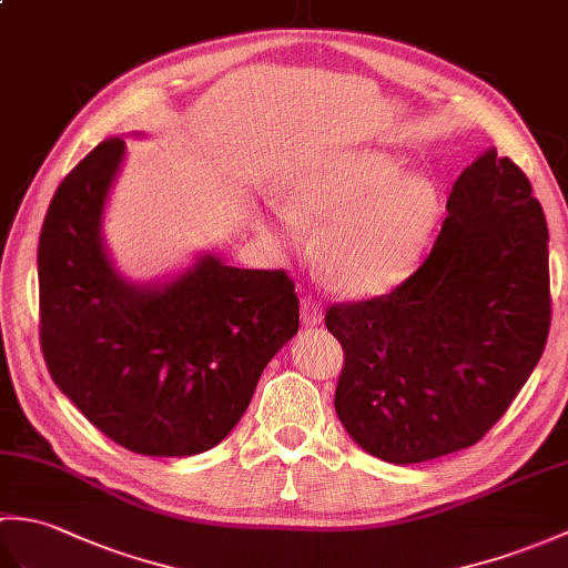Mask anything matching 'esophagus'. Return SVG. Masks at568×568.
Masks as SVG:
<instances>
[{"label": "esophagus", "mask_w": 568, "mask_h": 568, "mask_svg": "<svg viewBox=\"0 0 568 568\" xmlns=\"http://www.w3.org/2000/svg\"><path fill=\"white\" fill-rule=\"evenodd\" d=\"M300 320H303L305 327H315L322 322V307L315 297H303L300 303Z\"/></svg>", "instance_id": "obj_1"}]
</instances>
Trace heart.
<instances>
[{"mask_svg":"<svg viewBox=\"0 0 568 568\" xmlns=\"http://www.w3.org/2000/svg\"><path fill=\"white\" fill-rule=\"evenodd\" d=\"M273 204L271 234L293 236L300 220H322L312 251L327 283L371 297L415 271L442 216L439 187L385 151H354L297 171Z\"/></svg>","mask_w":568,"mask_h":568,"instance_id":"obj_1","label":"heart"}]
</instances>
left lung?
I'll use <instances>...</instances> for the list:
<instances>
[{
    "mask_svg": "<svg viewBox=\"0 0 568 568\" xmlns=\"http://www.w3.org/2000/svg\"><path fill=\"white\" fill-rule=\"evenodd\" d=\"M549 234L527 175L488 149L458 175L432 253L393 293L327 310L334 407L366 454L419 464L474 446L545 352Z\"/></svg>",
    "mask_w": 568,
    "mask_h": 568,
    "instance_id": "1",
    "label": "left lung"
}]
</instances>
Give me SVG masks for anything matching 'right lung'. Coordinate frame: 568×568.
Here are the masks:
<instances>
[{
  "instance_id": "right-lung-1",
  "label": "right lung",
  "mask_w": 568,
  "mask_h": 568,
  "mask_svg": "<svg viewBox=\"0 0 568 568\" xmlns=\"http://www.w3.org/2000/svg\"><path fill=\"white\" fill-rule=\"evenodd\" d=\"M124 139L90 151L58 185L39 239L48 373L94 427L143 456H195L236 427L268 361L297 334L283 271L202 251L163 281L134 283L104 244Z\"/></svg>"
}]
</instances>
